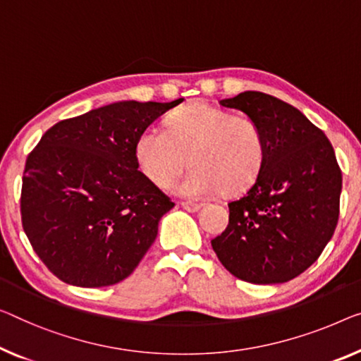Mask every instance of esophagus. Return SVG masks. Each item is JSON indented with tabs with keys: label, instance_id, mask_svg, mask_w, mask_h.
Listing matches in <instances>:
<instances>
[{
	"label": "esophagus",
	"instance_id": "34e87169",
	"mask_svg": "<svg viewBox=\"0 0 361 361\" xmlns=\"http://www.w3.org/2000/svg\"><path fill=\"white\" fill-rule=\"evenodd\" d=\"M181 207L185 209V211L188 212H197L199 209L202 207L201 202H191V201H183L181 202Z\"/></svg>",
	"mask_w": 361,
	"mask_h": 361
}]
</instances>
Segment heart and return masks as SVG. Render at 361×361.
<instances>
[{
    "label": "heart",
    "instance_id": "b5f03b06",
    "mask_svg": "<svg viewBox=\"0 0 361 361\" xmlns=\"http://www.w3.org/2000/svg\"><path fill=\"white\" fill-rule=\"evenodd\" d=\"M266 152L264 134L255 120L206 102L183 105L169 116L166 129L149 126L136 141L139 170L155 186H169L186 162L192 166L175 185L188 197L248 190L261 173Z\"/></svg>",
    "mask_w": 361,
    "mask_h": 361
}]
</instances>
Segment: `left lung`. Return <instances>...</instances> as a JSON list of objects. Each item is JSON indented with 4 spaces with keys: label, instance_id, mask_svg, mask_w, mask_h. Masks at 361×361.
Instances as JSON below:
<instances>
[{
    "label": "left lung",
    "instance_id": "1",
    "mask_svg": "<svg viewBox=\"0 0 361 361\" xmlns=\"http://www.w3.org/2000/svg\"><path fill=\"white\" fill-rule=\"evenodd\" d=\"M261 126L266 160L243 196L228 202V225L211 241L224 267L251 283L298 277L337 227L342 171L326 134L276 97L255 92L220 100Z\"/></svg>",
    "mask_w": 361,
    "mask_h": 361
}]
</instances>
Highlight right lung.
Listing matches in <instances>:
<instances>
[{"instance_id": "obj_1", "label": "right lung", "mask_w": 361, "mask_h": 361, "mask_svg": "<svg viewBox=\"0 0 361 361\" xmlns=\"http://www.w3.org/2000/svg\"><path fill=\"white\" fill-rule=\"evenodd\" d=\"M183 99L118 102L56 123L25 160L20 217L48 271L76 287L126 279L175 206L139 171L136 141Z\"/></svg>"}]
</instances>
